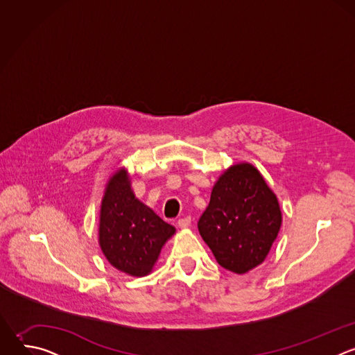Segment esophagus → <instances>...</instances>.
<instances>
[{
    "label": "esophagus",
    "mask_w": 355,
    "mask_h": 355,
    "mask_svg": "<svg viewBox=\"0 0 355 355\" xmlns=\"http://www.w3.org/2000/svg\"><path fill=\"white\" fill-rule=\"evenodd\" d=\"M178 226L181 227V229H185V227H188V226H191V218L189 216H185V218H181V219H178Z\"/></svg>",
    "instance_id": "obj_1"
}]
</instances>
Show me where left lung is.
<instances>
[{
  "instance_id": "obj_1",
  "label": "left lung",
  "mask_w": 355,
  "mask_h": 355,
  "mask_svg": "<svg viewBox=\"0 0 355 355\" xmlns=\"http://www.w3.org/2000/svg\"><path fill=\"white\" fill-rule=\"evenodd\" d=\"M281 222L277 196L257 168L243 163L218 180L198 229L223 268L244 274L266 260Z\"/></svg>"
}]
</instances>
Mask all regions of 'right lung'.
<instances>
[{"mask_svg": "<svg viewBox=\"0 0 355 355\" xmlns=\"http://www.w3.org/2000/svg\"><path fill=\"white\" fill-rule=\"evenodd\" d=\"M174 233V226L135 198L125 170L110 180L101 205L99 245L115 268L147 275Z\"/></svg>", "mask_w": 355, "mask_h": 355, "instance_id": "right-lung-1", "label": "right lung"}]
</instances>
